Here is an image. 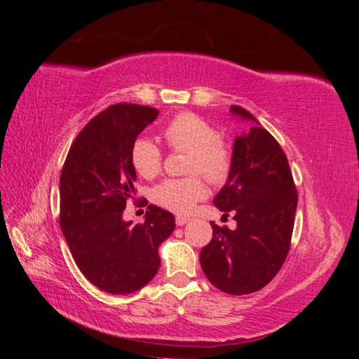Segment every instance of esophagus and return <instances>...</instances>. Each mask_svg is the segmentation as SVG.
I'll list each match as a JSON object with an SVG mask.
<instances>
[{
    "label": "esophagus",
    "instance_id": "34e87169",
    "mask_svg": "<svg viewBox=\"0 0 359 359\" xmlns=\"http://www.w3.org/2000/svg\"><path fill=\"white\" fill-rule=\"evenodd\" d=\"M175 222H177V224L178 226H184V224H187L189 222H190V219L189 217H184V215H178L177 219H175Z\"/></svg>",
    "mask_w": 359,
    "mask_h": 359
}]
</instances>
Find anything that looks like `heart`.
<instances>
[{"instance_id":"b5f03b06","label":"heart","mask_w":359,"mask_h":359,"mask_svg":"<svg viewBox=\"0 0 359 359\" xmlns=\"http://www.w3.org/2000/svg\"><path fill=\"white\" fill-rule=\"evenodd\" d=\"M163 137L172 149L189 151L187 172L202 175L212 184H223L232 170V149L219 137V132L196 114L181 112L163 127ZM132 166L137 175L151 180L157 177L163 154L160 147L148 137H139L130 153ZM208 194L205 181L199 175L169 178L153 189V201L177 214H189L194 205Z\"/></svg>"}]
</instances>
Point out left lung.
I'll return each mask as SVG.
<instances>
[{
	"mask_svg": "<svg viewBox=\"0 0 359 359\" xmlns=\"http://www.w3.org/2000/svg\"><path fill=\"white\" fill-rule=\"evenodd\" d=\"M231 112L253 123L235 137L232 170L214 205L233 214L236 229L214 222L212 240L201 250V266L211 283L229 295L266 286L286 260L298 193L283 149L241 106Z\"/></svg>",
	"mask_w": 359,
	"mask_h": 359,
	"instance_id": "left-lung-1",
	"label": "left lung"
}]
</instances>
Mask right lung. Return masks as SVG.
I'll return each mask as SVG.
<instances>
[{
	"label": "right lung",
	"instance_id": "add662e5",
	"mask_svg": "<svg viewBox=\"0 0 359 359\" xmlns=\"http://www.w3.org/2000/svg\"><path fill=\"white\" fill-rule=\"evenodd\" d=\"M157 116L149 106H109L76 136L61 172L60 226L70 253L94 286L114 295L149 283L160 266L158 245L175 229L173 214L156 205H148L144 223L123 219L135 193L132 145Z\"/></svg>",
	"mask_w": 359,
	"mask_h": 359
}]
</instances>
